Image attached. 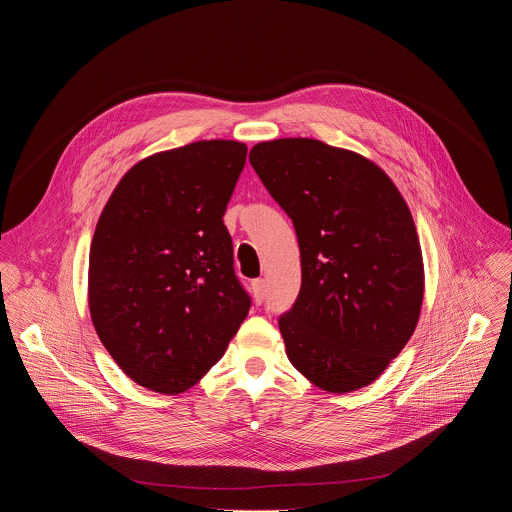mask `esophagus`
Returning <instances> with one entry per match:
<instances>
[{"label": "esophagus", "mask_w": 512, "mask_h": 512, "mask_svg": "<svg viewBox=\"0 0 512 512\" xmlns=\"http://www.w3.org/2000/svg\"><path fill=\"white\" fill-rule=\"evenodd\" d=\"M251 289H253V300H255V304H257V306L263 304V300H265V281H263V279H255Z\"/></svg>", "instance_id": "34e87169"}]
</instances>
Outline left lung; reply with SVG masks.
<instances>
[{"mask_svg":"<svg viewBox=\"0 0 512 512\" xmlns=\"http://www.w3.org/2000/svg\"><path fill=\"white\" fill-rule=\"evenodd\" d=\"M249 162L300 245V294L279 316L287 358L330 393L371 385L411 338L423 302L403 196L379 166L318 139L263 141Z\"/></svg>","mask_w":512,"mask_h":512,"instance_id":"obj_1","label":"left lung"}]
</instances>
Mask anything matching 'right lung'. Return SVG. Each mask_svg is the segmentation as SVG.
<instances>
[{
  "mask_svg": "<svg viewBox=\"0 0 512 512\" xmlns=\"http://www.w3.org/2000/svg\"><path fill=\"white\" fill-rule=\"evenodd\" d=\"M247 145L210 139L135 164L89 255L95 330L137 385L182 393L225 354L249 314L223 223Z\"/></svg>",
  "mask_w": 512,
  "mask_h": 512,
  "instance_id": "obj_1",
  "label": "right lung"
}]
</instances>
